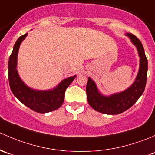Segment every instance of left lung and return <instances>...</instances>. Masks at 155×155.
Instances as JSON below:
<instances>
[{
    "label": "left lung",
    "instance_id": "obj_1",
    "mask_svg": "<svg viewBox=\"0 0 155 155\" xmlns=\"http://www.w3.org/2000/svg\"><path fill=\"white\" fill-rule=\"evenodd\" d=\"M132 42L137 46L140 57V70L133 85L124 92L105 97L98 92L95 83L88 78L87 84V96L89 105L98 112L109 115L119 114L128 110L139 99L145 90L147 79L148 60L144 48L140 39L132 33H127Z\"/></svg>",
    "mask_w": 155,
    "mask_h": 155
}]
</instances>
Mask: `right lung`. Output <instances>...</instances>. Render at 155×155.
<instances>
[{
    "instance_id": "right-lung-1",
    "label": "right lung",
    "mask_w": 155,
    "mask_h": 155,
    "mask_svg": "<svg viewBox=\"0 0 155 155\" xmlns=\"http://www.w3.org/2000/svg\"><path fill=\"white\" fill-rule=\"evenodd\" d=\"M28 33L20 36L15 43L9 57V84L13 95L24 104L35 112L45 113L60 107L64 101L65 92L76 76L63 80L57 88L49 91H36L27 87L19 78L16 69L17 56L21 42L25 39Z\"/></svg>"
}]
</instances>
